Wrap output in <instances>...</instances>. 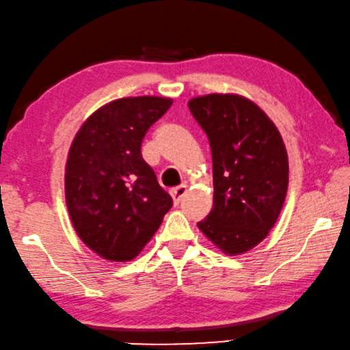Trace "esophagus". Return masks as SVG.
<instances>
[{
  "instance_id": "34e87169",
  "label": "esophagus",
  "mask_w": 350,
  "mask_h": 350,
  "mask_svg": "<svg viewBox=\"0 0 350 350\" xmlns=\"http://www.w3.org/2000/svg\"><path fill=\"white\" fill-rule=\"evenodd\" d=\"M186 192H187V187H186V185H181V186L176 187V189L172 191V198H174V203H175V205H178V203L183 200V198H185Z\"/></svg>"
}]
</instances>
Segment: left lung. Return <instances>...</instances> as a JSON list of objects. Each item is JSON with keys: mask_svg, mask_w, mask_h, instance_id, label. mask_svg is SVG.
I'll list each match as a JSON object with an SVG mask.
<instances>
[{"mask_svg": "<svg viewBox=\"0 0 350 350\" xmlns=\"http://www.w3.org/2000/svg\"><path fill=\"white\" fill-rule=\"evenodd\" d=\"M187 106L213 154V209L197 225L224 254L241 255L260 244L280 216L286 147L266 112L245 96L209 94Z\"/></svg>", "mask_w": 350, "mask_h": 350, "instance_id": "8db88e82", "label": "left lung"}]
</instances>
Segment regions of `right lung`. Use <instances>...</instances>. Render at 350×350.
<instances>
[{"instance_id": "add662e5", "label": "right lung", "mask_w": 350, "mask_h": 350, "mask_svg": "<svg viewBox=\"0 0 350 350\" xmlns=\"http://www.w3.org/2000/svg\"><path fill=\"white\" fill-rule=\"evenodd\" d=\"M174 103L128 96L96 109L68 150L66 202L79 239L109 261H130L153 238L172 197L145 163V133Z\"/></svg>"}]
</instances>
